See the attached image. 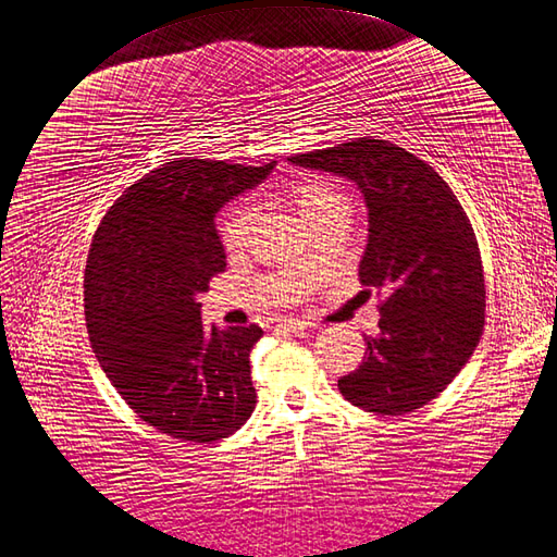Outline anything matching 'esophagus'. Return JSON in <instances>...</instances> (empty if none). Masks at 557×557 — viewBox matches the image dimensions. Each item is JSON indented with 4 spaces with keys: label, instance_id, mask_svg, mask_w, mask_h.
<instances>
[{
    "label": "esophagus",
    "instance_id": "esophagus-1",
    "mask_svg": "<svg viewBox=\"0 0 557 557\" xmlns=\"http://www.w3.org/2000/svg\"><path fill=\"white\" fill-rule=\"evenodd\" d=\"M310 326H312L310 321H305V319H277L271 324L273 331H289V333H302V331H308Z\"/></svg>",
    "mask_w": 557,
    "mask_h": 557
}]
</instances>
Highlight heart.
Segmentation results:
<instances>
[{
    "instance_id": "b5f03b06",
    "label": "heart",
    "mask_w": 557,
    "mask_h": 557,
    "mask_svg": "<svg viewBox=\"0 0 557 557\" xmlns=\"http://www.w3.org/2000/svg\"><path fill=\"white\" fill-rule=\"evenodd\" d=\"M286 199H289L292 208L298 212V218L308 224V228L324 222L331 214L349 208L343 194H339L329 181H317V177L314 181H302L292 185L289 191H286ZM255 220V210L247 206H236L224 214L220 222V233L228 252H240V249L249 245Z\"/></svg>"
}]
</instances>
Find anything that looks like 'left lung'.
<instances>
[{"label":"left lung","mask_w":557,"mask_h":557,"mask_svg":"<svg viewBox=\"0 0 557 557\" xmlns=\"http://www.w3.org/2000/svg\"><path fill=\"white\" fill-rule=\"evenodd\" d=\"M292 164L347 177L368 208L358 275L384 292L380 335L339 376L343 396L374 414H407L454 382L483 331L486 286L474 228L440 173L380 138L296 154Z\"/></svg>","instance_id":"left-lung-1"}]
</instances>
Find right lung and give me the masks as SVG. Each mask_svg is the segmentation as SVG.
Listing matches in <instances>:
<instances>
[{
    "label": "right lung",
    "mask_w": 557,
    "mask_h": 557,
    "mask_svg": "<svg viewBox=\"0 0 557 557\" xmlns=\"http://www.w3.org/2000/svg\"><path fill=\"white\" fill-rule=\"evenodd\" d=\"M273 169L166 161L120 196L89 247V345L124 403L175 440L218 442L255 411L249 351L263 331L206 329L199 296L226 268L214 218Z\"/></svg>",
    "instance_id": "add662e5"
}]
</instances>
